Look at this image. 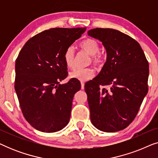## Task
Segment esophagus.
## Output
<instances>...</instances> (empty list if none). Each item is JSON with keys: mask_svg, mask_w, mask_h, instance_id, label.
<instances>
[{"mask_svg": "<svg viewBox=\"0 0 158 158\" xmlns=\"http://www.w3.org/2000/svg\"><path fill=\"white\" fill-rule=\"evenodd\" d=\"M81 89H84V88H85V83H84V82L81 81Z\"/></svg>", "mask_w": 158, "mask_h": 158, "instance_id": "obj_1", "label": "esophagus"}]
</instances>
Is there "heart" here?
Wrapping results in <instances>:
<instances>
[{
    "label": "heart",
    "mask_w": 158,
    "mask_h": 158,
    "mask_svg": "<svg viewBox=\"0 0 158 158\" xmlns=\"http://www.w3.org/2000/svg\"><path fill=\"white\" fill-rule=\"evenodd\" d=\"M80 47L86 52L91 55V60L94 65L101 66L103 63V55L99 52L98 42L93 38H86L79 44ZM64 61L68 68H71L74 65L75 52L72 46L68 47L64 52ZM94 75V71L90 68H75L70 73V77L81 81H86L92 78Z\"/></svg>",
    "instance_id": "heart-1"
}]
</instances>
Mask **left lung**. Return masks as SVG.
<instances>
[{
	"mask_svg": "<svg viewBox=\"0 0 158 158\" xmlns=\"http://www.w3.org/2000/svg\"><path fill=\"white\" fill-rule=\"evenodd\" d=\"M88 34L102 42L107 54L99 74L85 84L90 120L101 131L122 130L135 119L148 94V61L139 43L118 30L96 28Z\"/></svg>",
	"mask_w": 158,
	"mask_h": 158,
	"instance_id": "left-lung-1",
	"label": "left lung"
}]
</instances>
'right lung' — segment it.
Returning <instances> with one entry per match:
<instances>
[{
	"label": "right lung",
	"instance_id": "obj_1",
	"mask_svg": "<svg viewBox=\"0 0 158 158\" xmlns=\"http://www.w3.org/2000/svg\"><path fill=\"white\" fill-rule=\"evenodd\" d=\"M85 28H53L29 39L16 60L15 90L26 120L43 132L61 130L68 124L73 96L81 83L68 76L64 52Z\"/></svg>",
	"mask_w": 158,
	"mask_h": 158
}]
</instances>
